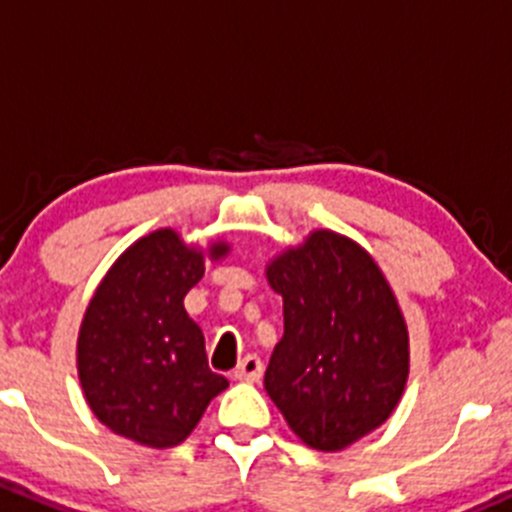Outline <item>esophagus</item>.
Listing matches in <instances>:
<instances>
[{
  "instance_id": "obj_1",
  "label": "esophagus",
  "mask_w": 512,
  "mask_h": 512,
  "mask_svg": "<svg viewBox=\"0 0 512 512\" xmlns=\"http://www.w3.org/2000/svg\"><path fill=\"white\" fill-rule=\"evenodd\" d=\"M262 371H265V366H262V358L255 356V353H250V356L242 358L240 366L234 369V379L237 381H260Z\"/></svg>"
}]
</instances>
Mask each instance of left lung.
<instances>
[{"mask_svg": "<svg viewBox=\"0 0 512 512\" xmlns=\"http://www.w3.org/2000/svg\"><path fill=\"white\" fill-rule=\"evenodd\" d=\"M285 333L265 389L290 429L323 452L384 424L409 374V336L389 283L356 242L313 232L267 267Z\"/></svg>", "mask_w": 512, "mask_h": 512, "instance_id": "1", "label": "left lung"}]
</instances>
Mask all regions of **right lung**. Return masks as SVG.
<instances>
[{"mask_svg": "<svg viewBox=\"0 0 512 512\" xmlns=\"http://www.w3.org/2000/svg\"><path fill=\"white\" fill-rule=\"evenodd\" d=\"M227 245L209 247L217 260ZM204 255L171 229L128 247L95 290L78 338V371L95 417L116 434L174 447L229 386L207 364L204 333L184 298Z\"/></svg>", "mask_w": 512, "mask_h": 512, "instance_id": "add662e5", "label": "right lung"}]
</instances>
